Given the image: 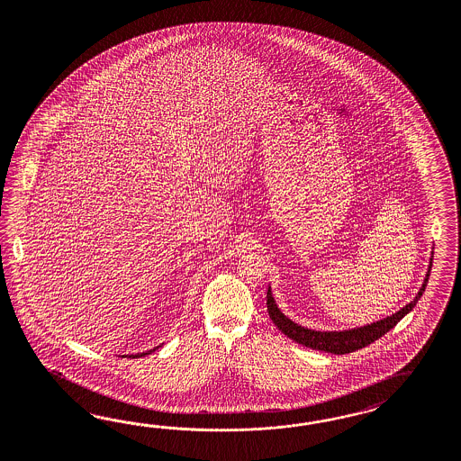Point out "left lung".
I'll return each instance as SVG.
<instances>
[{
	"label": "left lung",
	"mask_w": 461,
	"mask_h": 461,
	"mask_svg": "<svg viewBox=\"0 0 461 461\" xmlns=\"http://www.w3.org/2000/svg\"><path fill=\"white\" fill-rule=\"evenodd\" d=\"M431 266H433V258L429 262V268L426 274V279L422 287L419 289L418 295L407 304L402 307L401 311H397L395 314L387 316L384 320L372 324H366L362 328H355V330H345V331H314V330H307L304 326H299L297 322L291 321L287 316H284L280 312L279 307L276 304L274 297H272V291L268 287L267 291V311L270 320L274 324L279 328L280 331L287 338L294 339L295 343L306 347V348L320 349V351H328L333 355H345V353H351L357 349L363 348L370 343H374L380 336L389 333L392 328L404 318L407 312H411L414 306L418 304L419 297L424 293L426 284L429 279V272H431Z\"/></svg>",
	"instance_id": "8db88e82"
}]
</instances>
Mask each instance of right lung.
Here are the masks:
<instances>
[{"instance_id":"right-lung-1","label":"right lung","mask_w":461,"mask_h":461,"mask_svg":"<svg viewBox=\"0 0 461 461\" xmlns=\"http://www.w3.org/2000/svg\"><path fill=\"white\" fill-rule=\"evenodd\" d=\"M157 348H158V347H157ZM157 348L150 349L149 353H152V351H155ZM149 353H139V355H130V357H131V358H137V357H143V355H149Z\"/></svg>"}]
</instances>
